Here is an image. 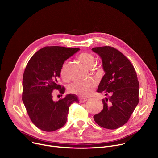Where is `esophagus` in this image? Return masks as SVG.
Masks as SVG:
<instances>
[{"label": "esophagus", "mask_w": 158, "mask_h": 158, "mask_svg": "<svg viewBox=\"0 0 158 158\" xmlns=\"http://www.w3.org/2000/svg\"><path fill=\"white\" fill-rule=\"evenodd\" d=\"M87 100H87V99H85V98H81L80 100H79L81 103H84V102H86Z\"/></svg>", "instance_id": "obj_1"}]
</instances>
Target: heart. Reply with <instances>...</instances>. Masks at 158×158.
<instances>
[{"label": "heart", "mask_w": 158, "mask_h": 158, "mask_svg": "<svg viewBox=\"0 0 158 158\" xmlns=\"http://www.w3.org/2000/svg\"><path fill=\"white\" fill-rule=\"evenodd\" d=\"M78 60L87 68H91L95 62V56L89 52H83L77 56ZM60 76L64 81H68L66 74V65L63 64L60 70ZM95 85L91 81H77L73 83L69 88V92L83 98L88 97L94 90Z\"/></svg>", "instance_id": "obj_1"}]
</instances>
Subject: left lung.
<instances>
[{
  "instance_id": "obj_1",
  "label": "left lung",
  "mask_w": 158,
  "mask_h": 158,
  "mask_svg": "<svg viewBox=\"0 0 158 158\" xmlns=\"http://www.w3.org/2000/svg\"><path fill=\"white\" fill-rule=\"evenodd\" d=\"M102 58L106 72L97 92L104 93L103 110L94 116L102 127L115 130L129 120L139 101V83L135 69L120 51L111 46L92 48Z\"/></svg>"
}]
</instances>
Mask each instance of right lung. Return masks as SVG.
<instances>
[{"label":"right lung","mask_w":158,"mask_h":158,"mask_svg":"<svg viewBox=\"0 0 158 158\" xmlns=\"http://www.w3.org/2000/svg\"><path fill=\"white\" fill-rule=\"evenodd\" d=\"M79 48L47 46L29 60L23 77L22 100L32 123L45 131H53L65 125L69 106L79 103L78 97L69 94L59 100H52V91L60 94L64 86L58 84L64 62Z\"/></svg>","instance_id":"obj_1"}]
</instances>
